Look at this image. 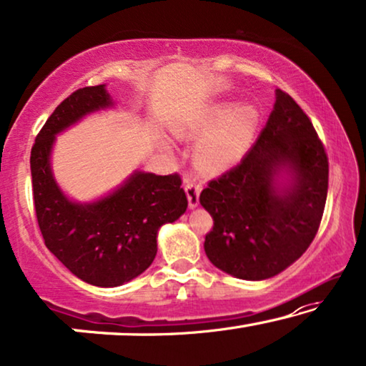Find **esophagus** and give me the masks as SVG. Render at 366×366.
<instances>
[{
	"label": "esophagus",
	"instance_id": "1",
	"mask_svg": "<svg viewBox=\"0 0 366 366\" xmlns=\"http://www.w3.org/2000/svg\"><path fill=\"white\" fill-rule=\"evenodd\" d=\"M184 192H187L189 208L198 207L199 193H202V183H199L194 177H192V174H187V178H184Z\"/></svg>",
	"mask_w": 366,
	"mask_h": 366
}]
</instances>
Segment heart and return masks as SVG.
<instances>
[{
	"instance_id": "heart-1",
	"label": "heart",
	"mask_w": 366,
	"mask_h": 366,
	"mask_svg": "<svg viewBox=\"0 0 366 366\" xmlns=\"http://www.w3.org/2000/svg\"><path fill=\"white\" fill-rule=\"evenodd\" d=\"M258 127V112L249 104H238L232 109L214 108L199 124L209 129L197 148V163L204 172H222L242 158L252 143Z\"/></svg>"
}]
</instances>
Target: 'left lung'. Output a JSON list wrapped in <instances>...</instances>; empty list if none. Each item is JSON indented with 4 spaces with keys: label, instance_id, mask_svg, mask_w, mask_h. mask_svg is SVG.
Instances as JSON below:
<instances>
[{
    "label": "left lung",
    "instance_id": "8db88e82",
    "mask_svg": "<svg viewBox=\"0 0 366 366\" xmlns=\"http://www.w3.org/2000/svg\"><path fill=\"white\" fill-rule=\"evenodd\" d=\"M294 182L274 187L279 169ZM328 157L312 122L277 89L267 127L242 162L208 182L199 203L213 217L204 252L214 267L242 280L272 278L307 252L322 223Z\"/></svg>",
    "mask_w": 366,
    "mask_h": 366
}]
</instances>
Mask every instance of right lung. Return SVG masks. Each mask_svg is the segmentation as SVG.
<instances>
[{
  "mask_svg": "<svg viewBox=\"0 0 366 366\" xmlns=\"http://www.w3.org/2000/svg\"><path fill=\"white\" fill-rule=\"evenodd\" d=\"M112 104L104 84L79 88L58 104L31 148L33 202L44 244L83 282L118 287L142 274L157 257V233L187 212L178 173L137 172L122 188L92 204L59 192L49 168L54 134L94 109Z\"/></svg>",
  "mask_w": 366,
  "mask_h": 366,
  "instance_id": "right-lung-1",
  "label": "right lung"
}]
</instances>
